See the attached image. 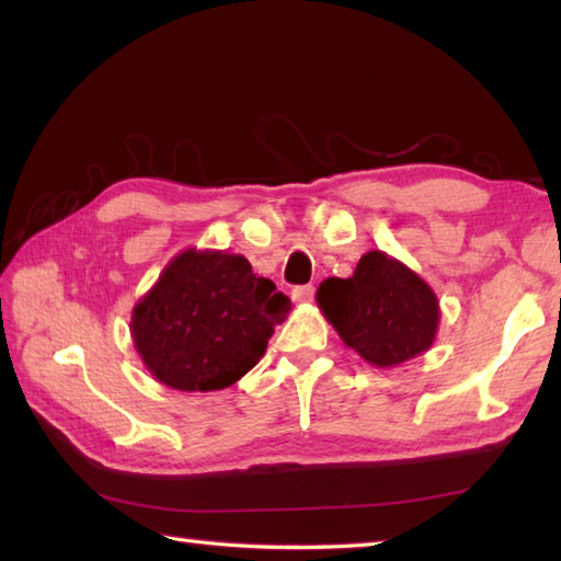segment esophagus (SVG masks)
I'll list each match as a JSON object with an SVG mask.
<instances>
[{
  "label": "esophagus",
  "instance_id": "esophagus-1",
  "mask_svg": "<svg viewBox=\"0 0 561 561\" xmlns=\"http://www.w3.org/2000/svg\"><path fill=\"white\" fill-rule=\"evenodd\" d=\"M291 296H294L296 304H309V301H313L316 287H313V284H304V287H294Z\"/></svg>",
  "mask_w": 561,
  "mask_h": 561
}]
</instances>
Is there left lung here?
I'll list each match as a JSON object with an SVG mask.
<instances>
[{
	"label": "left lung",
	"instance_id": "obj_1",
	"mask_svg": "<svg viewBox=\"0 0 561 561\" xmlns=\"http://www.w3.org/2000/svg\"><path fill=\"white\" fill-rule=\"evenodd\" d=\"M316 301L343 343L375 367L425 353L440 321L435 291L381 250L362 255L353 277L321 282Z\"/></svg>",
	"mask_w": 561,
	"mask_h": 561
}]
</instances>
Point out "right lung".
Returning a JSON list of instances; mask_svg holds the SVG:
<instances>
[{
	"mask_svg": "<svg viewBox=\"0 0 561 561\" xmlns=\"http://www.w3.org/2000/svg\"><path fill=\"white\" fill-rule=\"evenodd\" d=\"M291 309L243 255L184 250L130 316L134 345L152 379L178 391H218L265 355Z\"/></svg>",
	"mask_w": 561,
	"mask_h": 561,
	"instance_id": "1",
	"label": "right lung"
}]
</instances>
